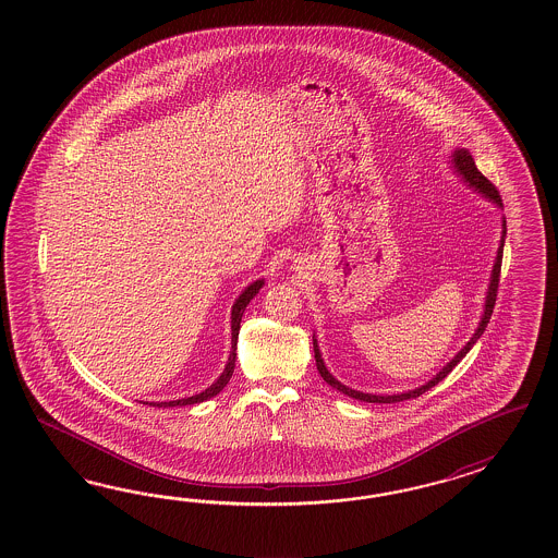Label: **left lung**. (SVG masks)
<instances>
[{
	"mask_svg": "<svg viewBox=\"0 0 558 558\" xmlns=\"http://www.w3.org/2000/svg\"><path fill=\"white\" fill-rule=\"evenodd\" d=\"M452 168L457 171L458 175L462 178V182L466 184V186L473 187L474 192H478V194H483L489 203L495 204V206H499V208H504V203H501V196H499V192H497V187L490 184L489 180L476 169L474 166L473 155L466 151V149H460L458 147L457 151L452 153ZM507 235V227L506 219L501 220V241H499V247H497V255H495V264H493V270H490V280L489 288H487V296H485V306H483V315H481V322H478V327L474 329L473 338L466 341V345L458 352L441 371L432 378V380H427L425 385L422 387H417V389L405 390V392H397V395H372V392H362V390L350 389V387H345V385H341L338 378L331 374V372L327 371V366H325V362H323L322 352H319V343H317V338L313 336V350H315V360H317V371L322 374L323 380L327 383V385H331L333 389H338L339 392H343V395H348V397H352V399H357V401H366V403H399V401H407V399H415V397H420L423 395L425 390L432 389V387H436L439 380H444L452 368L457 366L458 362L464 357V355L471 352V348H473L474 343H476V339L483 336V331H485V327H487V323H489L490 315H493V306H495V299H497V287H499V274H501V259H504V243H506Z\"/></svg>",
	"mask_w": 558,
	"mask_h": 558,
	"instance_id": "left-lung-1",
	"label": "left lung"
}]
</instances>
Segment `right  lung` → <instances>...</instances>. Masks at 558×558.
Wrapping results in <instances>:
<instances>
[{"instance_id": "right-lung-1", "label": "right lung", "mask_w": 558, "mask_h": 558, "mask_svg": "<svg viewBox=\"0 0 558 558\" xmlns=\"http://www.w3.org/2000/svg\"><path fill=\"white\" fill-rule=\"evenodd\" d=\"M262 287H264V278L252 282L250 287L245 288V290L239 294V299H236L233 308H231V354H229V362H227V366H225V371H222L219 378H217L208 389L198 392V395H192V397H186V399H178V401H166V403H149V405L163 407V409H166V407L196 405V403H203V401H208V399L217 397L220 390L227 387V383L231 380L233 371H235L236 338H239V327H241L243 311H245V306L250 304V301L254 299ZM143 405H147V403H143Z\"/></svg>"}]
</instances>
